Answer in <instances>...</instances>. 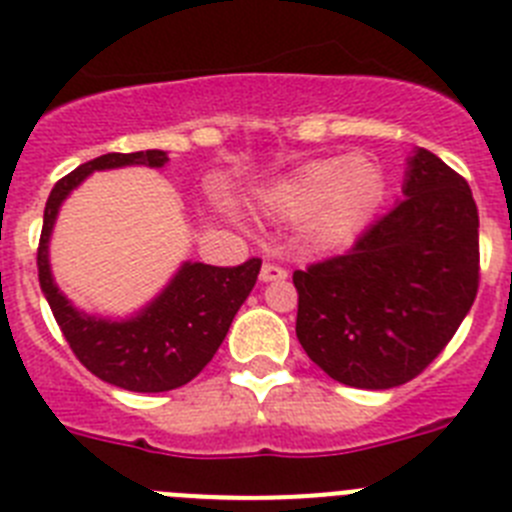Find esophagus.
<instances>
[{"label":"esophagus","instance_id":"1","mask_svg":"<svg viewBox=\"0 0 512 512\" xmlns=\"http://www.w3.org/2000/svg\"><path fill=\"white\" fill-rule=\"evenodd\" d=\"M287 279V269L277 264H264L261 266V282H284Z\"/></svg>","mask_w":512,"mask_h":512}]
</instances>
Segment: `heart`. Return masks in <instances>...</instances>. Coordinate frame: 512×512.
I'll return each mask as SVG.
<instances>
[{
	"label": "heart",
	"instance_id": "b5f03b06",
	"mask_svg": "<svg viewBox=\"0 0 512 512\" xmlns=\"http://www.w3.org/2000/svg\"><path fill=\"white\" fill-rule=\"evenodd\" d=\"M384 194V176L369 156L315 158L259 192L261 210L277 223H302L318 246L351 241Z\"/></svg>",
	"mask_w": 512,
	"mask_h": 512
}]
</instances>
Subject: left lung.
Here are the masks:
<instances>
[{
  "mask_svg": "<svg viewBox=\"0 0 512 512\" xmlns=\"http://www.w3.org/2000/svg\"><path fill=\"white\" fill-rule=\"evenodd\" d=\"M292 279L305 354L348 387H400L441 354L477 297L472 189L436 153L415 148L402 200L351 251Z\"/></svg>",
  "mask_w": 512,
  "mask_h": 512,
  "instance_id": "8db88e82",
  "label": "left lung"
}]
</instances>
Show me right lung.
Returning a JSON list of instances; mask_svg holds the SVG:
<instances>
[{
  "instance_id": "1",
  "label": "right lung",
  "mask_w": 512,
  "mask_h": 512,
  "mask_svg": "<svg viewBox=\"0 0 512 512\" xmlns=\"http://www.w3.org/2000/svg\"><path fill=\"white\" fill-rule=\"evenodd\" d=\"M169 164L166 151L104 153L63 176L45 202L38 246V279L53 318L71 351L94 377L130 392H169L192 382L212 361L228 336L235 312L251 295L261 261L223 266L184 261L151 302L125 318H110L76 307L58 289L51 271V235L61 205L89 174L122 166Z\"/></svg>"
}]
</instances>
